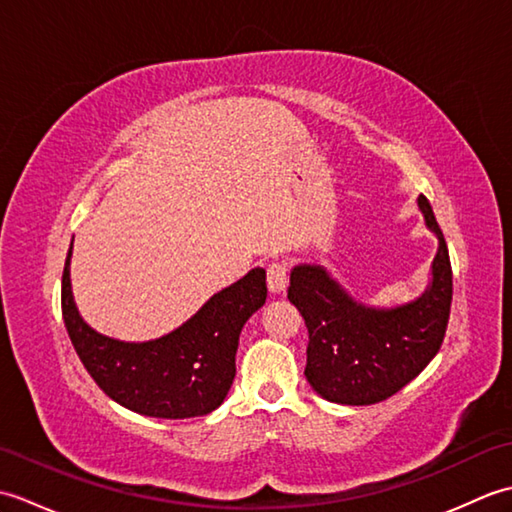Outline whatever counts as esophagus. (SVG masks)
<instances>
[{"instance_id":"obj_1","label":"esophagus","mask_w":512,"mask_h":512,"mask_svg":"<svg viewBox=\"0 0 512 512\" xmlns=\"http://www.w3.org/2000/svg\"><path fill=\"white\" fill-rule=\"evenodd\" d=\"M288 262H273L268 264L266 275H268V290L270 292H284L288 284Z\"/></svg>"}]
</instances>
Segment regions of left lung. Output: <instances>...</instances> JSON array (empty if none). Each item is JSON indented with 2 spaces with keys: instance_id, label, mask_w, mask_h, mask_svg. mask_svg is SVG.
I'll return each instance as SVG.
<instances>
[{
  "instance_id": "8db88e82",
  "label": "left lung",
  "mask_w": 512,
  "mask_h": 512,
  "mask_svg": "<svg viewBox=\"0 0 512 512\" xmlns=\"http://www.w3.org/2000/svg\"><path fill=\"white\" fill-rule=\"evenodd\" d=\"M424 224L438 237L431 286L400 308L354 301L323 266H295L288 299L308 328L306 378L317 394L339 405H374L416 378L438 354L449 325L453 273L449 248L429 200L420 195Z\"/></svg>"
}]
</instances>
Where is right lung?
<instances>
[{
  "instance_id": "right-lung-1",
  "label": "right lung",
  "mask_w": 512,
  "mask_h": 512,
  "mask_svg": "<svg viewBox=\"0 0 512 512\" xmlns=\"http://www.w3.org/2000/svg\"><path fill=\"white\" fill-rule=\"evenodd\" d=\"M70 255L72 244L61 279L63 321L94 383L118 405L149 418L206 416L220 407L235 378L239 332L266 303V270H250L167 336L125 343L81 319L70 288Z\"/></svg>"
}]
</instances>
